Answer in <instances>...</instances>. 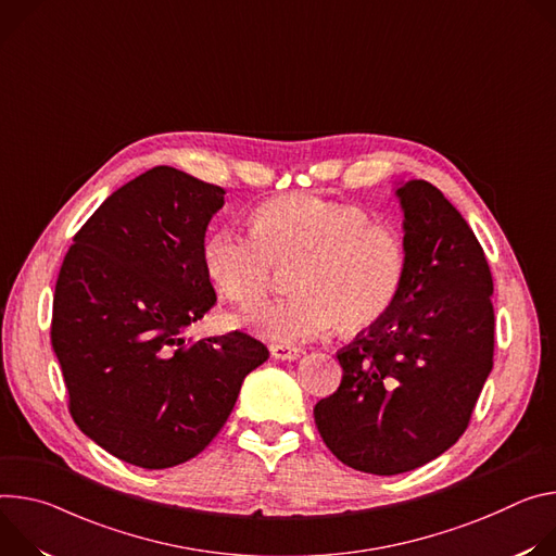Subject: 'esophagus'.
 Wrapping results in <instances>:
<instances>
[{
  "mask_svg": "<svg viewBox=\"0 0 556 556\" xmlns=\"http://www.w3.org/2000/svg\"><path fill=\"white\" fill-rule=\"evenodd\" d=\"M271 357L282 359V362H293L300 357V349L298 346H289V344H271L269 346Z\"/></svg>",
  "mask_w": 556,
  "mask_h": 556,
  "instance_id": "obj_1",
  "label": "esophagus"
}]
</instances>
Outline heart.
<instances>
[{"instance_id":"obj_1","label":"heart","mask_w":556,"mask_h":556,"mask_svg":"<svg viewBox=\"0 0 556 556\" xmlns=\"http://www.w3.org/2000/svg\"><path fill=\"white\" fill-rule=\"evenodd\" d=\"M216 289L236 304L267 298L278 271L291 274L289 300L240 316L258 336L293 344L329 331L376 327L400 300L408 276L402 233L357 205L291 194L258 207L254 231L218 227L203 244Z\"/></svg>"}]
</instances>
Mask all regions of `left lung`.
I'll list each match as a JSON object with an SVG mask.
<instances>
[{"label":"left lung","instance_id":"obj_1","mask_svg":"<svg viewBox=\"0 0 556 556\" xmlns=\"http://www.w3.org/2000/svg\"><path fill=\"white\" fill-rule=\"evenodd\" d=\"M408 276L393 309L338 353L342 382L314 408L327 448L371 475L415 470L466 430L492 371V276L479 240L426 180L395 188Z\"/></svg>","mask_w":556,"mask_h":556}]
</instances>
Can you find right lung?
I'll use <instances>...</instances> for the list:
<instances>
[{
    "mask_svg": "<svg viewBox=\"0 0 556 556\" xmlns=\"http://www.w3.org/2000/svg\"><path fill=\"white\" fill-rule=\"evenodd\" d=\"M218 185L156 165L108 197L61 265L50 340L81 433L161 470L197 457L269 351L231 331L188 340L216 302L205 231Z\"/></svg>",
    "mask_w": 556,
    "mask_h": 556,
    "instance_id": "1",
    "label": "right lung"
}]
</instances>
